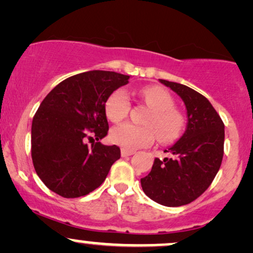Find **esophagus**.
I'll use <instances>...</instances> for the list:
<instances>
[{
	"instance_id": "1",
	"label": "esophagus",
	"mask_w": 253,
	"mask_h": 253,
	"mask_svg": "<svg viewBox=\"0 0 253 253\" xmlns=\"http://www.w3.org/2000/svg\"><path fill=\"white\" fill-rule=\"evenodd\" d=\"M134 154V150H130V149H126V148H123L121 149V156H130Z\"/></svg>"
}]
</instances>
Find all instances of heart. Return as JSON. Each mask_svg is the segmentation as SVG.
Instances as JSON below:
<instances>
[{
	"label": "heart",
	"mask_w": 253,
	"mask_h": 253,
	"mask_svg": "<svg viewBox=\"0 0 253 253\" xmlns=\"http://www.w3.org/2000/svg\"><path fill=\"white\" fill-rule=\"evenodd\" d=\"M140 98L148 106L150 114L145 125L125 123L111 130V140L126 149H136L154 142L156 135L159 141L167 143L176 140L184 128V118L175 107L174 98L167 89L160 86H146L140 89ZM130 100L124 89H117L108 97L105 111L108 119L119 123L128 116Z\"/></svg>",
	"instance_id": "b5f03b06"
}]
</instances>
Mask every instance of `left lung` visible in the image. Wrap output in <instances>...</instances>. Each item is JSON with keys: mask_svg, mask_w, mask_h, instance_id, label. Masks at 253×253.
I'll use <instances>...</instances> for the list:
<instances>
[{"mask_svg": "<svg viewBox=\"0 0 253 253\" xmlns=\"http://www.w3.org/2000/svg\"><path fill=\"white\" fill-rule=\"evenodd\" d=\"M183 100L187 128L166 149L170 158L154 160L152 170L141 178L143 193L166 207L193 202L215 178L224 153V124L210 101L195 89L159 79Z\"/></svg>", "mask_w": 253, "mask_h": 253, "instance_id": "obj_1", "label": "left lung"}]
</instances>
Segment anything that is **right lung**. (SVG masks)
Returning a JSON list of instances; mask_svg holds the SVG:
<instances>
[{"instance_id":"1","label":"right lung","mask_w":253,"mask_h":253,"mask_svg":"<svg viewBox=\"0 0 253 253\" xmlns=\"http://www.w3.org/2000/svg\"><path fill=\"white\" fill-rule=\"evenodd\" d=\"M128 79L112 71L83 72L59 83L41 103L31 126V158L37 175L53 193L85 196L103 183L120 159L118 146L87 147L86 141L107 135L105 105Z\"/></svg>"}]
</instances>
